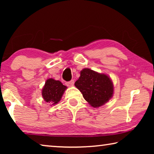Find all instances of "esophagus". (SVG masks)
I'll return each instance as SVG.
<instances>
[{"mask_svg":"<svg viewBox=\"0 0 154 154\" xmlns=\"http://www.w3.org/2000/svg\"><path fill=\"white\" fill-rule=\"evenodd\" d=\"M73 85H74V80H71L69 82H66V85H67V86H69V87L72 86Z\"/></svg>","mask_w":154,"mask_h":154,"instance_id":"34e87169","label":"esophagus"}]
</instances>
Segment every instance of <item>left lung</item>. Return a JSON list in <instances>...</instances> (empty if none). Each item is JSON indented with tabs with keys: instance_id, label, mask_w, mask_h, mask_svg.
<instances>
[{
	"instance_id": "8db88e82",
	"label": "left lung",
	"mask_w": 154,
	"mask_h": 154,
	"mask_svg": "<svg viewBox=\"0 0 154 154\" xmlns=\"http://www.w3.org/2000/svg\"><path fill=\"white\" fill-rule=\"evenodd\" d=\"M85 100L93 107H98L108 102L113 94V84L105 74L98 73L90 69L81 71L79 79L75 83Z\"/></svg>"
}]
</instances>
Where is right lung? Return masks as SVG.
<instances>
[{
  "mask_svg": "<svg viewBox=\"0 0 154 154\" xmlns=\"http://www.w3.org/2000/svg\"><path fill=\"white\" fill-rule=\"evenodd\" d=\"M67 88L58 80L48 79L42 90V96L45 102L54 105L58 103L62 98L65 90Z\"/></svg>",
  "mask_w": 154,
  "mask_h": 154,
  "instance_id": "right-lung-1",
  "label": "right lung"
}]
</instances>
